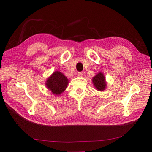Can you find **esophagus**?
Instances as JSON below:
<instances>
[{
  "label": "esophagus",
  "mask_w": 152,
  "mask_h": 152,
  "mask_svg": "<svg viewBox=\"0 0 152 152\" xmlns=\"http://www.w3.org/2000/svg\"><path fill=\"white\" fill-rule=\"evenodd\" d=\"M78 76L79 77H82V76H83V72H78Z\"/></svg>",
  "instance_id": "34e87169"
}]
</instances>
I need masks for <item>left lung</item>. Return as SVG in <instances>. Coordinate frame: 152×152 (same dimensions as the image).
<instances>
[{
  "label": "left lung",
  "mask_w": 152,
  "mask_h": 152,
  "mask_svg": "<svg viewBox=\"0 0 152 152\" xmlns=\"http://www.w3.org/2000/svg\"><path fill=\"white\" fill-rule=\"evenodd\" d=\"M92 82L97 90L103 91L106 88L105 76L102 72L98 73L96 76H95L92 79Z\"/></svg>",
  "instance_id": "8db88e82"
}]
</instances>
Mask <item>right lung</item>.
<instances>
[{"instance_id": "obj_1", "label": "right lung", "mask_w": 152, "mask_h": 152, "mask_svg": "<svg viewBox=\"0 0 152 152\" xmlns=\"http://www.w3.org/2000/svg\"><path fill=\"white\" fill-rule=\"evenodd\" d=\"M68 83V80L63 74L59 71H55L47 79L46 86L53 94L59 95L65 90Z\"/></svg>"}]
</instances>
